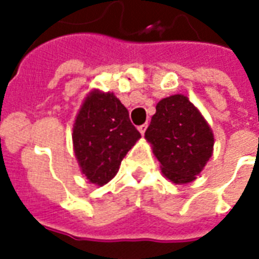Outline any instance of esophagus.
Segmentation results:
<instances>
[{
  "instance_id": "34e87169",
  "label": "esophagus",
  "mask_w": 259,
  "mask_h": 259,
  "mask_svg": "<svg viewBox=\"0 0 259 259\" xmlns=\"http://www.w3.org/2000/svg\"><path fill=\"white\" fill-rule=\"evenodd\" d=\"M146 127H148V125H146V123H144V125H141V126H138V130H140V133L145 134Z\"/></svg>"
}]
</instances>
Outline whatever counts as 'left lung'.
Returning a JSON list of instances; mask_svg holds the SVG:
<instances>
[{
    "instance_id": "8db88e82",
    "label": "left lung",
    "mask_w": 259,
    "mask_h": 259,
    "mask_svg": "<svg viewBox=\"0 0 259 259\" xmlns=\"http://www.w3.org/2000/svg\"><path fill=\"white\" fill-rule=\"evenodd\" d=\"M145 138L152 144L161 172L175 184L195 180L212 156V130L181 94L158 102Z\"/></svg>"
}]
</instances>
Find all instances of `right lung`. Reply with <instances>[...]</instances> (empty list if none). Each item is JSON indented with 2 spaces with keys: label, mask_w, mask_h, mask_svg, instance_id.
Instances as JSON below:
<instances>
[{
  "label": "right lung",
  "mask_w": 259,
  "mask_h": 259,
  "mask_svg": "<svg viewBox=\"0 0 259 259\" xmlns=\"http://www.w3.org/2000/svg\"><path fill=\"white\" fill-rule=\"evenodd\" d=\"M138 138L141 134L130 122L129 111L113 93L94 90L87 95L75 119L72 142L90 183H109Z\"/></svg>",
  "instance_id": "1"
}]
</instances>
